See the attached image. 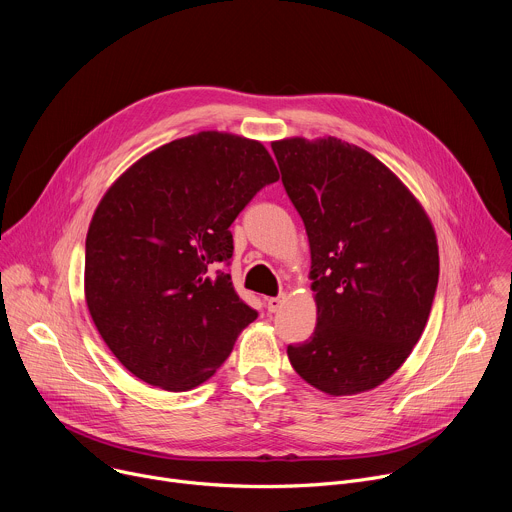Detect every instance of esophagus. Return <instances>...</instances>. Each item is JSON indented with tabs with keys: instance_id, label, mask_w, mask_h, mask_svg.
Here are the masks:
<instances>
[{
	"instance_id": "obj_1",
	"label": "esophagus",
	"mask_w": 512,
	"mask_h": 512,
	"mask_svg": "<svg viewBox=\"0 0 512 512\" xmlns=\"http://www.w3.org/2000/svg\"><path fill=\"white\" fill-rule=\"evenodd\" d=\"M267 310L271 312V314H275V312H279L281 310V306L285 304V294H279V296H275V298H267Z\"/></svg>"
}]
</instances>
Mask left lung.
<instances>
[{
	"mask_svg": "<svg viewBox=\"0 0 512 512\" xmlns=\"http://www.w3.org/2000/svg\"><path fill=\"white\" fill-rule=\"evenodd\" d=\"M312 253L318 322L289 344L312 387L356 395L387 381L427 324L440 253L419 200L375 156L338 137L271 143Z\"/></svg>",
	"mask_w": 512,
	"mask_h": 512,
	"instance_id": "obj_1",
	"label": "left lung"
}]
</instances>
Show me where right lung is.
Returning <instances> with one entry per match:
<instances>
[{
    "mask_svg": "<svg viewBox=\"0 0 512 512\" xmlns=\"http://www.w3.org/2000/svg\"><path fill=\"white\" fill-rule=\"evenodd\" d=\"M279 172L261 141L174 139L125 170L87 233L85 298L123 367L182 393L210 379L257 312L225 271L231 225Z\"/></svg>",
    "mask_w": 512,
    "mask_h": 512,
    "instance_id": "add662e5",
    "label": "right lung"
}]
</instances>
